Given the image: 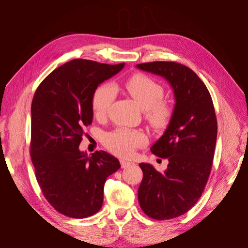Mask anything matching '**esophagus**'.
<instances>
[{"label": "esophagus", "mask_w": 248, "mask_h": 248, "mask_svg": "<svg viewBox=\"0 0 248 248\" xmlns=\"http://www.w3.org/2000/svg\"><path fill=\"white\" fill-rule=\"evenodd\" d=\"M120 162H121V167L123 169L129 168V167H132V166H136V163H134V162H130V161H127V160H121Z\"/></svg>", "instance_id": "1"}]
</instances>
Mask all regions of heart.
<instances>
[{"label": "heart", "instance_id": "heart-1", "mask_svg": "<svg viewBox=\"0 0 248 248\" xmlns=\"http://www.w3.org/2000/svg\"><path fill=\"white\" fill-rule=\"evenodd\" d=\"M126 92L146 110V116L154 126L166 125L170 117V108L161 101L163 87L145 74H136L124 82ZM115 98V91L109 85L97 87L92 96V109L96 118H103L108 114ZM147 142L144 132L127 128H118L104 137V144L109 151L121 157L131 156L136 150Z\"/></svg>", "mask_w": 248, "mask_h": 248}]
</instances>
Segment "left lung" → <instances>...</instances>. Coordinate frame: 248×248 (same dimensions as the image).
I'll use <instances>...</instances> for the list:
<instances>
[{
  "instance_id": "1",
  "label": "left lung",
  "mask_w": 248,
  "mask_h": 248,
  "mask_svg": "<svg viewBox=\"0 0 248 248\" xmlns=\"http://www.w3.org/2000/svg\"><path fill=\"white\" fill-rule=\"evenodd\" d=\"M140 70L169 81L175 97L170 123L151 152L168 158V169L157 171L140 163L142 180L139 202L157 220L185 214L201 198L211 171L217 138L213 101L207 87L190 68L176 62L138 64Z\"/></svg>"
}]
</instances>
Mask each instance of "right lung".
<instances>
[{"mask_svg": "<svg viewBox=\"0 0 248 248\" xmlns=\"http://www.w3.org/2000/svg\"><path fill=\"white\" fill-rule=\"evenodd\" d=\"M125 63L76 59L42 80L32 101L31 158L44 198L58 212L86 218L102 207L107 179L121 166L104 151L91 156L78 146L92 123V96Z\"/></svg>", "mask_w": 248, "mask_h": 248, "instance_id": "obj_1", "label": "right lung"}]
</instances>
